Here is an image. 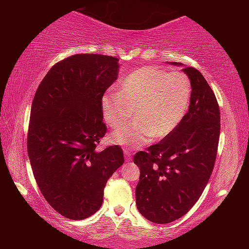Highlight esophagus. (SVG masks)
<instances>
[{
    "label": "esophagus",
    "mask_w": 249,
    "mask_h": 249,
    "mask_svg": "<svg viewBox=\"0 0 249 249\" xmlns=\"http://www.w3.org/2000/svg\"><path fill=\"white\" fill-rule=\"evenodd\" d=\"M124 159L125 161H131V153H130V149L129 148H124Z\"/></svg>",
    "instance_id": "obj_1"
}]
</instances>
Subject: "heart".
<instances>
[{
	"label": "heart",
	"mask_w": 249,
	"mask_h": 249,
	"mask_svg": "<svg viewBox=\"0 0 249 249\" xmlns=\"http://www.w3.org/2000/svg\"><path fill=\"white\" fill-rule=\"evenodd\" d=\"M192 97L188 76L180 71L144 67L124 78L120 91L108 90L102 97L104 120L118 129L112 136L117 144L141 147L152 141L168 137L185 117Z\"/></svg>",
	"instance_id": "heart-1"
}]
</instances>
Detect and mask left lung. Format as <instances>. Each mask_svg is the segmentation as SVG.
I'll list each match as a JSON object with an SVG mask.
<instances>
[{
	"label": "left lung",
	"instance_id": "left-lung-1",
	"mask_svg": "<svg viewBox=\"0 0 249 249\" xmlns=\"http://www.w3.org/2000/svg\"><path fill=\"white\" fill-rule=\"evenodd\" d=\"M182 71L192 84L189 108L182 121L168 137L134 156L141 170L137 209L159 224L178 220L195 205L212 175L219 145L220 108L215 95L198 70L186 67Z\"/></svg>",
	"mask_w": 249,
	"mask_h": 249
}]
</instances>
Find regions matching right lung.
Listing matches in <instances>:
<instances>
[{"instance_id":"1","label":"right lung","mask_w":249,"mask_h":249,"mask_svg":"<svg viewBox=\"0 0 249 249\" xmlns=\"http://www.w3.org/2000/svg\"><path fill=\"white\" fill-rule=\"evenodd\" d=\"M118 72V57L74 54L51 68L34 96L30 164L44 198L68 219L96 213L108 178L124 162L120 146L96 149L107 132L102 97Z\"/></svg>"}]
</instances>
